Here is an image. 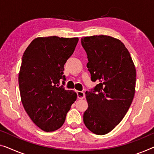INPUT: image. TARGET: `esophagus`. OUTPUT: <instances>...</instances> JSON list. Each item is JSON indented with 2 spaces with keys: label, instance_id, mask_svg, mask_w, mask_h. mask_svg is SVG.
<instances>
[{
  "label": "esophagus",
  "instance_id": "obj_1",
  "mask_svg": "<svg viewBox=\"0 0 154 154\" xmlns=\"http://www.w3.org/2000/svg\"><path fill=\"white\" fill-rule=\"evenodd\" d=\"M77 97L79 99H84L85 97V93L84 91H77Z\"/></svg>",
  "mask_w": 154,
  "mask_h": 154
}]
</instances>
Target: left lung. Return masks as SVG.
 I'll return each instance as SVG.
<instances>
[{
    "mask_svg": "<svg viewBox=\"0 0 154 154\" xmlns=\"http://www.w3.org/2000/svg\"><path fill=\"white\" fill-rule=\"evenodd\" d=\"M91 80L97 81L86 92L88 107L83 120L93 134L104 135L120 122L136 92V70L129 52L118 38L106 35L82 37Z\"/></svg>",
    "mask_w": 154,
    "mask_h": 154,
    "instance_id": "8db88e82",
    "label": "left lung"
}]
</instances>
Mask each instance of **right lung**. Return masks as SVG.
Wrapping results in <instances>:
<instances>
[{
	"instance_id": "1",
	"label": "right lung",
	"mask_w": 154,
	"mask_h": 154,
	"mask_svg": "<svg viewBox=\"0 0 154 154\" xmlns=\"http://www.w3.org/2000/svg\"><path fill=\"white\" fill-rule=\"evenodd\" d=\"M78 41L77 37H37L23 55L18 74L21 102L33 122L44 131L60 128L77 100L75 92L66 90L59 84L60 79H66L64 64Z\"/></svg>"
}]
</instances>
